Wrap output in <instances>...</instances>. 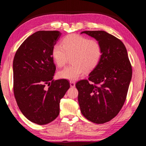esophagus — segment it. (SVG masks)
<instances>
[{"label": "esophagus", "mask_w": 146, "mask_h": 146, "mask_svg": "<svg viewBox=\"0 0 146 146\" xmlns=\"http://www.w3.org/2000/svg\"><path fill=\"white\" fill-rule=\"evenodd\" d=\"M70 87H75V86H76V82H75V81H70Z\"/></svg>", "instance_id": "34e87169"}]
</instances>
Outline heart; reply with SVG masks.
Masks as SVG:
<instances>
[{
  "label": "heart",
  "instance_id": "b5f03b06",
  "mask_svg": "<svg viewBox=\"0 0 146 146\" xmlns=\"http://www.w3.org/2000/svg\"><path fill=\"white\" fill-rule=\"evenodd\" d=\"M102 47L96 39L76 33L66 36L61 44H56L52 50V58L58 67L64 66L70 56L71 65L58 72V77L68 80H76L83 73L93 70L100 62Z\"/></svg>",
  "mask_w": 146,
  "mask_h": 146
}]
</instances>
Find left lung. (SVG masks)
Instances as JSON below:
<instances>
[{
  "label": "left lung",
  "mask_w": 146,
  "mask_h": 146,
  "mask_svg": "<svg viewBox=\"0 0 146 146\" xmlns=\"http://www.w3.org/2000/svg\"><path fill=\"white\" fill-rule=\"evenodd\" d=\"M81 33L98 41L103 52L99 64L88 80L76 83L78 103L88 120L104 123L116 116L124 104L131 79V65L120 39L102 30L84 31Z\"/></svg>",
  "instance_id": "8db88e82"
}]
</instances>
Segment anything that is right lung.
<instances>
[{
  "label": "right lung",
  "instance_id": "obj_1",
  "mask_svg": "<svg viewBox=\"0 0 146 146\" xmlns=\"http://www.w3.org/2000/svg\"><path fill=\"white\" fill-rule=\"evenodd\" d=\"M61 35L59 31L34 33L22 43L13 60V92L17 106L26 118L38 125L58 117L60 100L70 87L66 79L53 80L56 66L52 50Z\"/></svg>",
  "mask_w": 146,
  "mask_h": 146
}]
</instances>
